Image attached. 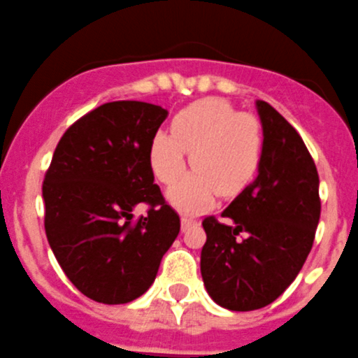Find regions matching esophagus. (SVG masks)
<instances>
[{
    "mask_svg": "<svg viewBox=\"0 0 358 358\" xmlns=\"http://www.w3.org/2000/svg\"><path fill=\"white\" fill-rule=\"evenodd\" d=\"M181 223H182V230H186V228L192 227V224H196V223H199V217L192 216V214H182Z\"/></svg>",
    "mask_w": 358,
    "mask_h": 358,
    "instance_id": "obj_1",
    "label": "esophagus"
}]
</instances>
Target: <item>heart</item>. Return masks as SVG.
<instances>
[{
	"instance_id": "1",
	"label": "heart",
	"mask_w": 358,
	"mask_h": 358,
	"mask_svg": "<svg viewBox=\"0 0 358 358\" xmlns=\"http://www.w3.org/2000/svg\"><path fill=\"white\" fill-rule=\"evenodd\" d=\"M172 134L156 131L149 144L155 176L176 185L186 169V151L195 172L170 192L177 207L196 210L209 206L216 193L236 196L255 181L265 152L260 119L237 112L221 98H203L177 112Z\"/></svg>"
}]
</instances>
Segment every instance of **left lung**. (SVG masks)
Listing matches in <instances>:
<instances>
[{"label":"left lung","mask_w":358,"mask_h":358,"mask_svg":"<svg viewBox=\"0 0 358 358\" xmlns=\"http://www.w3.org/2000/svg\"><path fill=\"white\" fill-rule=\"evenodd\" d=\"M265 134L258 177L221 213L203 217L200 272L207 294L230 311L274 302L301 272L320 220L318 170L294 126L257 101Z\"/></svg>","instance_id":"obj_1"}]
</instances>
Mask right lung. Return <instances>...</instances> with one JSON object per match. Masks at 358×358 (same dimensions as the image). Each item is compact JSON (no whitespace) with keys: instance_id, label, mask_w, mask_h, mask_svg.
<instances>
[{"instance_id":"obj_1","label":"right lung","mask_w":358,"mask_h":358,"mask_svg":"<svg viewBox=\"0 0 358 358\" xmlns=\"http://www.w3.org/2000/svg\"><path fill=\"white\" fill-rule=\"evenodd\" d=\"M166 114L145 101L100 105L64 131L45 172L50 250L75 288L101 304L145 294L181 230L149 162V144ZM138 203L148 213L135 218Z\"/></svg>"}]
</instances>
